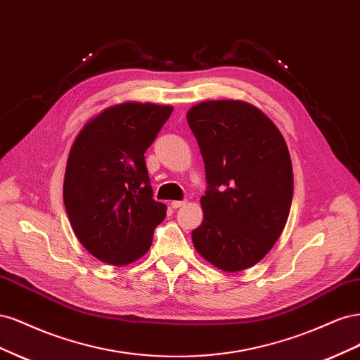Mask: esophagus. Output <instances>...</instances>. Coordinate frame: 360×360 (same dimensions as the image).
<instances>
[{
  "label": "esophagus",
  "instance_id": "esophagus-1",
  "mask_svg": "<svg viewBox=\"0 0 360 360\" xmlns=\"http://www.w3.org/2000/svg\"><path fill=\"white\" fill-rule=\"evenodd\" d=\"M184 204H186V201H172L171 207H172V209H180V207L184 205Z\"/></svg>",
  "mask_w": 360,
  "mask_h": 360
}]
</instances>
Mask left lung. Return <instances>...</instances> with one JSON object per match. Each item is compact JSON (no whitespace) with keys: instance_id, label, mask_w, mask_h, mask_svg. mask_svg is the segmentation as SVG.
I'll list each match as a JSON object with an SVG mask.
<instances>
[{"instance_id":"1","label":"left lung","mask_w":360,"mask_h":360,"mask_svg":"<svg viewBox=\"0 0 360 360\" xmlns=\"http://www.w3.org/2000/svg\"><path fill=\"white\" fill-rule=\"evenodd\" d=\"M186 117L209 184L193 246L228 274L252 267L288 219L292 165L285 139L263 111L242 101H205Z\"/></svg>"}]
</instances>
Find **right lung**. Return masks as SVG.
<instances>
[{"label": "right lung", "mask_w": 360, "mask_h": 360, "mask_svg": "<svg viewBox=\"0 0 360 360\" xmlns=\"http://www.w3.org/2000/svg\"><path fill=\"white\" fill-rule=\"evenodd\" d=\"M171 112L168 105L117 103L86 122L73 141L63 200L75 236L103 263L122 267L146 255L165 219L144 153Z\"/></svg>", "instance_id": "1"}]
</instances>
